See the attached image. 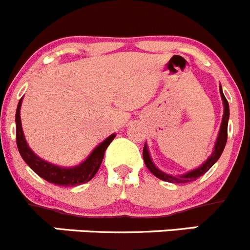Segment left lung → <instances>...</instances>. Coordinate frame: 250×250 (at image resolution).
Returning <instances> with one entry per match:
<instances>
[{"mask_svg":"<svg viewBox=\"0 0 250 250\" xmlns=\"http://www.w3.org/2000/svg\"><path fill=\"white\" fill-rule=\"evenodd\" d=\"M220 94H221L222 103H224V116H222L221 127H220L219 135H217L216 143H215L214 151H212V154L210 155L209 159H208L202 166L193 169V171L187 172V173L181 174V176H172V174L165 173V172H162L161 169H159L156 166H155L151 157H150L146 144H145L144 149H143V159H144V162L145 165H146L147 168H149V171L151 172L154 176H156L157 178L162 179V181L169 182V183H188V182L195 181V179L199 178L200 176L207 173V172L211 168L212 165L220 159V156H221L222 151H224L225 149V145H226V142H227V125H229V103H227L226 98H225L224 93H222L221 85H220Z\"/></svg>","mask_w":250,"mask_h":250,"instance_id":"8db88e82","label":"left lung"}]
</instances>
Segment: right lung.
<instances>
[{
    "label": "right lung",
    "instance_id": "add662e5",
    "mask_svg": "<svg viewBox=\"0 0 250 250\" xmlns=\"http://www.w3.org/2000/svg\"><path fill=\"white\" fill-rule=\"evenodd\" d=\"M21 99L17 106L16 111V139H17V146H18L19 154L23 157L24 161L29 165L31 169L35 172L36 174L43 178L45 181L50 182V183H55L57 186L63 187H76L79 184L86 183L90 181L96 172L100 168V165L103 162L104 155H105L106 149L112 142L116 134H111L110 137L106 138L101 144H99L95 149L93 150L88 159L85 161L82 162L81 165L74 167H60L56 165L50 164V162L45 161V160L40 159L35 152L28 146L25 138H24L23 128H21Z\"/></svg>",
    "mask_w": 250,
    "mask_h": 250
}]
</instances>
